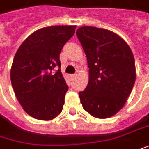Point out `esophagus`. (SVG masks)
Here are the masks:
<instances>
[{
	"label": "esophagus",
	"mask_w": 149,
	"mask_h": 149,
	"mask_svg": "<svg viewBox=\"0 0 149 149\" xmlns=\"http://www.w3.org/2000/svg\"><path fill=\"white\" fill-rule=\"evenodd\" d=\"M76 76H77V75H76V74H70V75H69L70 78H73V77H75Z\"/></svg>",
	"instance_id": "34e87169"
}]
</instances>
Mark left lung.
<instances>
[{"label":"left lung","mask_w":149,"mask_h":149,"mask_svg":"<svg viewBox=\"0 0 149 149\" xmlns=\"http://www.w3.org/2000/svg\"><path fill=\"white\" fill-rule=\"evenodd\" d=\"M87 58L89 82L79 92L83 109L96 118H109L125 105L136 72L133 53L121 36L104 28L83 26L77 30Z\"/></svg>","instance_id":"left-lung-1"}]
</instances>
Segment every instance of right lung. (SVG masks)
<instances>
[{
    "instance_id": "add662e5",
    "label": "right lung",
    "mask_w": 149,
    "mask_h": 149,
    "mask_svg": "<svg viewBox=\"0 0 149 149\" xmlns=\"http://www.w3.org/2000/svg\"><path fill=\"white\" fill-rule=\"evenodd\" d=\"M75 29L76 26L40 28L15 54L11 84L24 111L36 119L52 120L62 112L68 86L60 70L59 54Z\"/></svg>"
}]
</instances>
